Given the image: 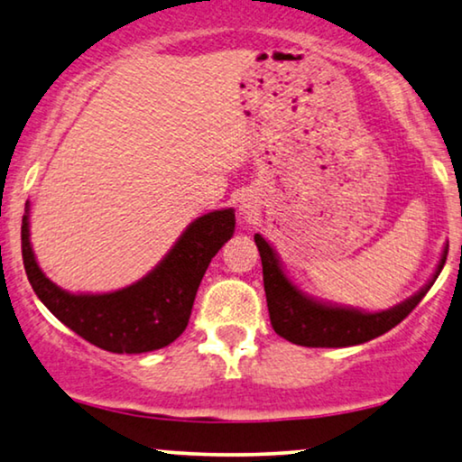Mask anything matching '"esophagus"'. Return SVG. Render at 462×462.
<instances>
[{
    "mask_svg": "<svg viewBox=\"0 0 462 462\" xmlns=\"http://www.w3.org/2000/svg\"><path fill=\"white\" fill-rule=\"evenodd\" d=\"M242 210H244V208H242Z\"/></svg>",
    "mask_w": 462,
    "mask_h": 462,
    "instance_id": "34e87169",
    "label": "esophagus"
}]
</instances>
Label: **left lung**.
Returning <instances> with one entry per match:
<instances>
[{"mask_svg": "<svg viewBox=\"0 0 462 462\" xmlns=\"http://www.w3.org/2000/svg\"><path fill=\"white\" fill-rule=\"evenodd\" d=\"M254 242L263 261V282L271 326L282 338L300 346H351L368 343V340L389 332L391 328L406 319L412 313V309L425 299L429 288L433 286V282L444 269L448 256V248H444V256L435 269L433 280L420 292L410 296L408 300L400 302L393 309H387V311L365 313L359 309L332 307L309 299L288 280L273 248L264 242V237L256 233Z\"/></svg>", "mask_w": 462, "mask_h": 462, "instance_id": "left-lung-1", "label": "left lung"}]
</instances>
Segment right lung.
I'll list each match as a JSON object with an SVG mask.
<instances>
[{"mask_svg": "<svg viewBox=\"0 0 462 462\" xmlns=\"http://www.w3.org/2000/svg\"><path fill=\"white\" fill-rule=\"evenodd\" d=\"M236 231V214L214 210L195 218L166 258L141 282L109 294H71L42 273L29 242V212L21 245L29 283L54 318L88 343L111 353L162 349L185 332L195 294L214 254Z\"/></svg>", "mask_w": 462, "mask_h": 462, "instance_id": "1", "label": "right lung"}]
</instances>
